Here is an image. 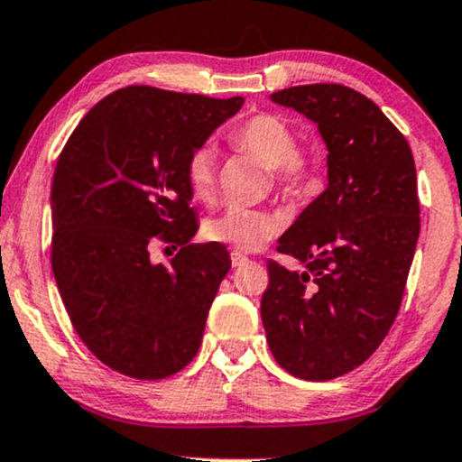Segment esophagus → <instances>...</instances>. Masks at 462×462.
Wrapping results in <instances>:
<instances>
[{
    "mask_svg": "<svg viewBox=\"0 0 462 462\" xmlns=\"http://www.w3.org/2000/svg\"><path fill=\"white\" fill-rule=\"evenodd\" d=\"M248 263H250V259L246 257V254L231 253V265L233 267H244V265H248Z\"/></svg>",
    "mask_w": 462,
    "mask_h": 462,
    "instance_id": "esophagus-1",
    "label": "esophagus"
}]
</instances>
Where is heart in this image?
<instances>
[{
    "mask_svg": "<svg viewBox=\"0 0 462 462\" xmlns=\"http://www.w3.org/2000/svg\"><path fill=\"white\" fill-rule=\"evenodd\" d=\"M237 150L253 153L259 162L270 167L272 184L284 197L300 199L312 190L319 173V153L300 150L298 136L287 119L274 113H257L244 119L229 133ZM186 184L192 197L209 201L216 188V156L209 147H199L186 161ZM278 231V218L265 209L233 205L225 212L205 220V240L225 244L233 250L253 253L259 250Z\"/></svg>",
    "mask_w": 462,
    "mask_h": 462,
    "instance_id": "1",
    "label": "heart"
}]
</instances>
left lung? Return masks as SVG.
Returning <instances> with one entry per match:
<instances>
[{
  "label": "left lung",
  "mask_w": 462,
  "mask_h": 462,
  "mask_svg": "<svg viewBox=\"0 0 462 462\" xmlns=\"http://www.w3.org/2000/svg\"><path fill=\"white\" fill-rule=\"evenodd\" d=\"M317 124L328 188L278 240L304 272L267 261L261 319L276 362L328 381L377 351L401 309L420 236L411 147L366 96L338 83L272 94Z\"/></svg>",
  "instance_id": "obj_1"
}]
</instances>
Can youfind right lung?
Returning a JSON list of instances; mask_svg holds the SVG:
<instances>
[{
	"label": "right lung",
	"mask_w": 462,
	"mask_h": 462,
	"mask_svg": "<svg viewBox=\"0 0 462 462\" xmlns=\"http://www.w3.org/2000/svg\"><path fill=\"white\" fill-rule=\"evenodd\" d=\"M242 105L130 85L92 106L57 158V289L85 346L126 377H171L201 346L231 257L222 244H190L199 222L184 169ZM162 243L179 250L169 266L149 257Z\"/></svg>",
	"instance_id": "1"
}]
</instances>
